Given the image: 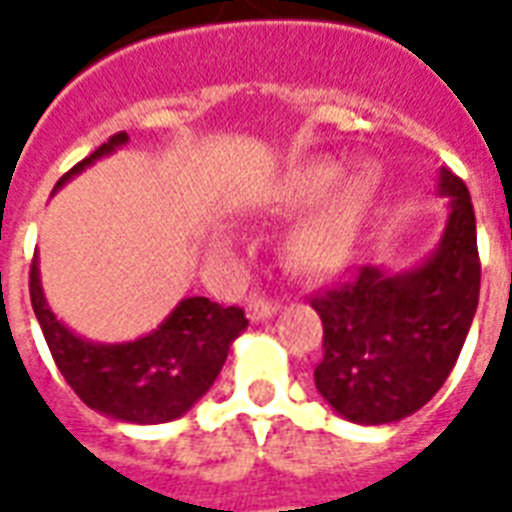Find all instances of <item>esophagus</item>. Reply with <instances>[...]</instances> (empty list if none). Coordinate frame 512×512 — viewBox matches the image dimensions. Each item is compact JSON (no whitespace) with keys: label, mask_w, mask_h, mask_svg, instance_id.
Listing matches in <instances>:
<instances>
[{"label":"esophagus","mask_w":512,"mask_h":512,"mask_svg":"<svg viewBox=\"0 0 512 512\" xmlns=\"http://www.w3.org/2000/svg\"><path fill=\"white\" fill-rule=\"evenodd\" d=\"M277 304L268 299H252L249 304H246V315H249V321H268V318H274L277 315Z\"/></svg>","instance_id":"obj_1"}]
</instances>
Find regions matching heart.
<instances>
[{
	"mask_svg": "<svg viewBox=\"0 0 512 512\" xmlns=\"http://www.w3.org/2000/svg\"><path fill=\"white\" fill-rule=\"evenodd\" d=\"M337 178L340 169L332 164H310L282 175L268 191V205L277 211H301L324 197L285 238L288 263L310 277H323L345 266L376 197L378 180L367 172L332 191Z\"/></svg>",
	"mask_w": 512,
	"mask_h": 512,
	"instance_id": "heart-1",
	"label": "heart"
}]
</instances>
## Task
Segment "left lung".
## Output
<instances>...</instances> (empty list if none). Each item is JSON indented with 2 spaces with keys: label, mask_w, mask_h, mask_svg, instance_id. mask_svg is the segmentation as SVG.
Masks as SVG:
<instances>
[{
  "label": "left lung",
  "mask_w": 512,
  "mask_h": 512,
  "mask_svg": "<svg viewBox=\"0 0 512 512\" xmlns=\"http://www.w3.org/2000/svg\"><path fill=\"white\" fill-rule=\"evenodd\" d=\"M447 222L436 249L411 268L365 266L312 299L323 321L315 386L356 425L411 417L458 362L480 299L477 222L469 189L439 169Z\"/></svg>",
  "instance_id": "1"
}]
</instances>
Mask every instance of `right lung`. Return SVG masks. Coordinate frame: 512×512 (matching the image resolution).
<instances>
[{"label": "right lung", "instance_id": "obj_1", "mask_svg": "<svg viewBox=\"0 0 512 512\" xmlns=\"http://www.w3.org/2000/svg\"><path fill=\"white\" fill-rule=\"evenodd\" d=\"M126 145V131L115 134L62 175L54 191ZM29 296L51 356L73 392L93 411L128 425H161L183 417L211 389L233 343L249 326L244 310L189 296L153 332L126 343H95L51 312L40 285L38 252L29 271Z\"/></svg>", "mask_w": 512, "mask_h": 512}]
</instances>
